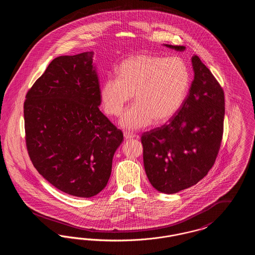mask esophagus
I'll return each instance as SVG.
<instances>
[{
    "label": "esophagus",
    "mask_w": 255,
    "mask_h": 255,
    "mask_svg": "<svg viewBox=\"0 0 255 255\" xmlns=\"http://www.w3.org/2000/svg\"><path fill=\"white\" fill-rule=\"evenodd\" d=\"M123 135H124V138H125L126 140L133 139V137H134V135H133V133H128V132H124Z\"/></svg>",
    "instance_id": "1"
}]
</instances>
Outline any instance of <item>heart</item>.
Here are the masks:
<instances>
[{
	"label": "heart",
	"instance_id": "obj_1",
	"mask_svg": "<svg viewBox=\"0 0 255 255\" xmlns=\"http://www.w3.org/2000/svg\"><path fill=\"white\" fill-rule=\"evenodd\" d=\"M120 76L107 78L100 89L106 114L119 117L134 94L136 100L120 121L127 130H138L172 119L188 95L191 76L186 62L179 56L138 54L120 66Z\"/></svg>",
	"mask_w": 255,
	"mask_h": 255
}]
</instances>
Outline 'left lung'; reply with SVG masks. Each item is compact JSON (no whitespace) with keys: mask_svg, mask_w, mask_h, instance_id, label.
I'll use <instances>...</instances> for the list:
<instances>
[{"mask_svg":"<svg viewBox=\"0 0 255 255\" xmlns=\"http://www.w3.org/2000/svg\"><path fill=\"white\" fill-rule=\"evenodd\" d=\"M183 51V46L164 44ZM194 79L180 111L168 124L142 134L147 178L161 193L174 194L201 181L212 167L222 141L224 91L201 59L191 58Z\"/></svg>","mask_w":255,"mask_h":255,"instance_id":"1","label":"left lung"}]
</instances>
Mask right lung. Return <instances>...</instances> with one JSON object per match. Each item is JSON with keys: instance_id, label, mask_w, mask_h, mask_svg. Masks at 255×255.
Here are the masks:
<instances>
[{"instance_id": "obj_1", "label": "right lung", "mask_w": 255, "mask_h": 255, "mask_svg": "<svg viewBox=\"0 0 255 255\" xmlns=\"http://www.w3.org/2000/svg\"><path fill=\"white\" fill-rule=\"evenodd\" d=\"M94 51L56 57L24 104L29 158L45 180L67 194L90 198L109 181L123 133L105 117Z\"/></svg>"}]
</instances>
